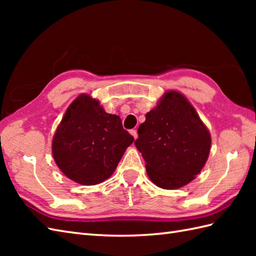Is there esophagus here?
Listing matches in <instances>:
<instances>
[{
  "label": "esophagus",
  "mask_w": 256,
  "mask_h": 256,
  "mask_svg": "<svg viewBox=\"0 0 256 256\" xmlns=\"http://www.w3.org/2000/svg\"><path fill=\"white\" fill-rule=\"evenodd\" d=\"M130 133H131V134L133 135V138H134L135 140L138 138V131H136V130H131V132H130Z\"/></svg>",
  "instance_id": "obj_1"
}]
</instances>
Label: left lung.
<instances>
[{
    "label": "left lung",
    "instance_id": "left-lung-1",
    "mask_svg": "<svg viewBox=\"0 0 256 256\" xmlns=\"http://www.w3.org/2000/svg\"><path fill=\"white\" fill-rule=\"evenodd\" d=\"M135 146L156 186L177 189L194 180L208 160L211 136L182 94L168 91L138 130Z\"/></svg>",
    "mask_w": 256,
    "mask_h": 256
}]
</instances>
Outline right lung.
Masks as SVG:
<instances>
[{"instance_id":"right-lung-1","label":"right lung","mask_w":256,"mask_h":256,"mask_svg":"<svg viewBox=\"0 0 256 256\" xmlns=\"http://www.w3.org/2000/svg\"><path fill=\"white\" fill-rule=\"evenodd\" d=\"M134 138L118 116L81 94L69 106L52 138V156L69 179L96 184L110 177Z\"/></svg>"}]
</instances>
